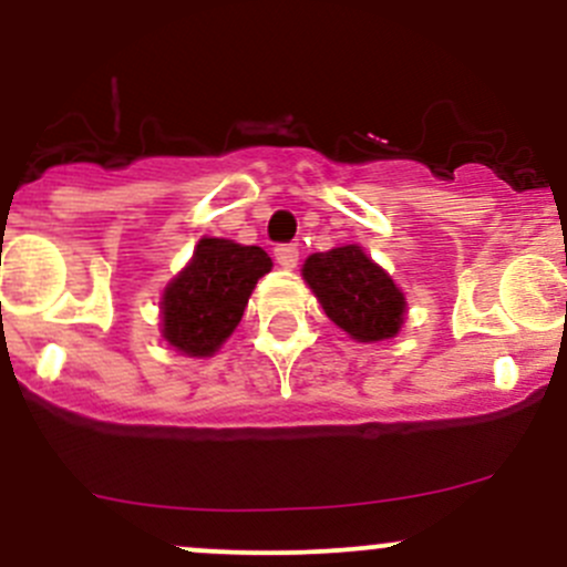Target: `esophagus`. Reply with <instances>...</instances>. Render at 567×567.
<instances>
[{"label":"esophagus","mask_w":567,"mask_h":567,"mask_svg":"<svg viewBox=\"0 0 567 567\" xmlns=\"http://www.w3.org/2000/svg\"><path fill=\"white\" fill-rule=\"evenodd\" d=\"M274 257H277V262L282 268H296V262H299V247L296 244H279V247H274Z\"/></svg>","instance_id":"34e87169"}]
</instances>
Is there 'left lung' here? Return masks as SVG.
<instances>
[{
    "label": "left lung",
    "instance_id": "1",
    "mask_svg": "<svg viewBox=\"0 0 567 567\" xmlns=\"http://www.w3.org/2000/svg\"><path fill=\"white\" fill-rule=\"evenodd\" d=\"M305 279L316 290L326 316L359 342L390 340L403 323L405 299L390 274L359 247H337L310 255Z\"/></svg>",
    "mask_w": 567,
    "mask_h": 567
}]
</instances>
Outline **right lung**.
Segmentation results:
<instances>
[{
  "label": "right lung",
  "instance_id": "obj_1",
  "mask_svg": "<svg viewBox=\"0 0 567 567\" xmlns=\"http://www.w3.org/2000/svg\"><path fill=\"white\" fill-rule=\"evenodd\" d=\"M268 271L271 257L260 247L203 238L164 290V340L188 357H210L233 334L251 288Z\"/></svg>",
  "mask_w": 567,
  "mask_h": 567
}]
</instances>
